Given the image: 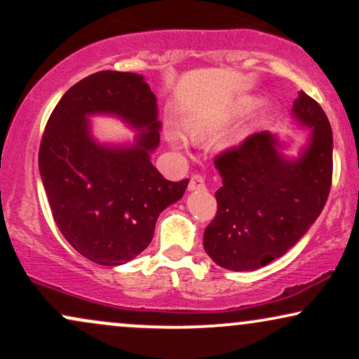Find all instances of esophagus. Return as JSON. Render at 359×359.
I'll list each match as a JSON object with an SVG mask.
<instances>
[{"mask_svg":"<svg viewBox=\"0 0 359 359\" xmlns=\"http://www.w3.org/2000/svg\"><path fill=\"white\" fill-rule=\"evenodd\" d=\"M199 189H204V177L194 174L189 180V191H199Z\"/></svg>","mask_w":359,"mask_h":359,"instance_id":"34e87169","label":"esophagus"}]
</instances>
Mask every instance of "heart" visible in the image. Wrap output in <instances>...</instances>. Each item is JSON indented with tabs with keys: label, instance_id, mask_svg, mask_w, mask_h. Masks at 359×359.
<instances>
[{
	"label": "heart",
	"instance_id": "b5f03b06",
	"mask_svg": "<svg viewBox=\"0 0 359 359\" xmlns=\"http://www.w3.org/2000/svg\"><path fill=\"white\" fill-rule=\"evenodd\" d=\"M251 106H253V101H245V102H241L240 106H238V111H245V109L251 108ZM208 131H209V128H204V126H199V125L191 126V135H192L194 138L204 137V135L208 133Z\"/></svg>",
	"mask_w": 359,
	"mask_h": 359
}]
</instances>
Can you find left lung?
<instances>
[{"instance_id": "obj_1", "label": "left lung", "mask_w": 359, "mask_h": 359, "mask_svg": "<svg viewBox=\"0 0 359 359\" xmlns=\"http://www.w3.org/2000/svg\"><path fill=\"white\" fill-rule=\"evenodd\" d=\"M294 114L312 130L297 160L278 151L269 131L214 156L222 177L204 250L217 265L257 270L285 255L323 212L332 182V130L319 102L300 90Z\"/></svg>"}]
</instances>
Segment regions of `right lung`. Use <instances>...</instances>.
Instances as JSON below:
<instances>
[{
    "label": "right lung",
    "instance_id": "right-lung-1",
    "mask_svg": "<svg viewBox=\"0 0 359 359\" xmlns=\"http://www.w3.org/2000/svg\"><path fill=\"white\" fill-rule=\"evenodd\" d=\"M96 112L143 129L137 145L94 142L87 116ZM158 130L155 94L133 72L90 74L53 108L40 142V175L53 221L90 262L116 266L133 259L150 245L158 214L184 196L189 179L170 182L150 162Z\"/></svg>",
    "mask_w": 359,
    "mask_h": 359
}]
</instances>
